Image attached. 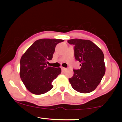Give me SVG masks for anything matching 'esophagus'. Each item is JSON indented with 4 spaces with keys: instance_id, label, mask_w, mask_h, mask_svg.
Listing matches in <instances>:
<instances>
[{
    "instance_id": "obj_1",
    "label": "esophagus",
    "mask_w": 122,
    "mask_h": 122,
    "mask_svg": "<svg viewBox=\"0 0 122 122\" xmlns=\"http://www.w3.org/2000/svg\"><path fill=\"white\" fill-rule=\"evenodd\" d=\"M61 69H62V72H64V71H65V70L66 69V68H64V67H62V68H61Z\"/></svg>"
}]
</instances>
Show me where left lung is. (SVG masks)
<instances>
[{"instance_id": "1", "label": "left lung", "mask_w": 122, "mask_h": 122, "mask_svg": "<svg viewBox=\"0 0 122 122\" xmlns=\"http://www.w3.org/2000/svg\"><path fill=\"white\" fill-rule=\"evenodd\" d=\"M68 42L75 46V59L81 63L80 69L73 70V76L69 79L70 83L76 91L91 92L100 84L106 72L104 54L89 40L72 39Z\"/></svg>"}]
</instances>
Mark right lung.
Masks as SVG:
<instances>
[{
    "label": "right lung",
    "mask_w": 122,
    "mask_h": 122,
    "mask_svg": "<svg viewBox=\"0 0 122 122\" xmlns=\"http://www.w3.org/2000/svg\"><path fill=\"white\" fill-rule=\"evenodd\" d=\"M64 40L41 39L37 40L22 55L20 61V77L31 93L41 95L53 87V81L61 72L60 68L47 65L53 58L55 47Z\"/></svg>",
    "instance_id": "1"
}]
</instances>
